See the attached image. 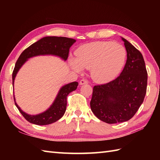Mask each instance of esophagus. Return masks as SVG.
<instances>
[{
    "label": "esophagus",
    "instance_id": "esophagus-1",
    "mask_svg": "<svg viewBox=\"0 0 160 160\" xmlns=\"http://www.w3.org/2000/svg\"><path fill=\"white\" fill-rule=\"evenodd\" d=\"M88 83H89V82H88V80H87L85 79H82V80H81L80 81V85H83V84H87Z\"/></svg>",
    "mask_w": 160,
    "mask_h": 160
}]
</instances>
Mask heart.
<instances>
[{
  "label": "heart",
  "mask_w": 160,
  "mask_h": 160,
  "mask_svg": "<svg viewBox=\"0 0 160 160\" xmlns=\"http://www.w3.org/2000/svg\"><path fill=\"white\" fill-rule=\"evenodd\" d=\"M127 57L124 47L112 42H93L85 44L76 52V59L71 60V67L77 72L90 69L95 82L106 83L120 73Z\"/></svg>",
  "instance_id": "1"
}]
</instances>
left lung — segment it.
I'll return each instance as SVG.
<instances>
[{
	"label": "left lung",
	"instance_id": "left-lung-1",
	"mask_svg": "<svg viewBox=\"0 0 160 160\" xmlns=\"http://www.w3.org/2000/svg\"><path fill=\"white\" fill-rule=\"evenodd\" d=\"M127 53L125 66L116 79L93 87L90 102L94 115L108 124L128 121L134 116L144 99L147 71L140 51L124 38Z\"/></svg>",
	"mask_w": 160,
	"mask_h": 160
}]
</instances>
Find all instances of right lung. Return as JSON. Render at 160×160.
Masks as SVG:
<instances>
[{
    "label": "right lung",
    "instance_id": "obj_1",
    "mask_svg": "<svg viewBox=\"0 0 160 160\" xmlns=\"http://www.w3.org/2000/svg\"><path fill=\"white\" fill-rule=\"evenodd\" d=\"M76 41L75 39L66 37L47 36L32 44L23 51L16 61L12 73L13 85L16 74L20 67L30 58L40 55H53L67 60L70 47ZM78 85V82H73L61 87L55 100L48 109L36 115H29L22 111L16 104L14 96L13 99L20 113L30 123L36 125H47L58 121L63 116L67 107V97L71 92L77 89Z\"/></svg>",
    "mask_w": 160,
    "mask_h": 160
}]
</instances>
